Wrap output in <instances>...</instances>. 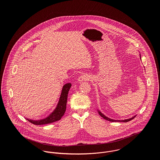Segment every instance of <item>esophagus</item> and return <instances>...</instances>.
<instances>
[{
    "label": "esophagus",
    "mask_w": 160,
    "mask_h": 160,
    "mask_svg": "<svg viewBox=\"0 0 160 160\" xmlns=\"http://www.w3.org/2000/svg\"><path fill=\"white\" fill-rule=\"evenodd\" d=\"M90 79V76H89L88 74H83L82 75H81L79 78H78V81L79 82H82L84 81H89Z\"/></svg>",
    "instance_id": "1"
}]
</instances>
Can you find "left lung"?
Instances as JSON below:
<instances>
[{
  "label": "left lung",
  "mask_w": 160,
  "mask_h": 160,
  "mask_svg": "<svg viewBox=\"0 0 160 160\" xmlns=\"http://www.w3.org/2000/svg\"><path fill=\"white\" fill-rule=\"evenodd\" d=\"M98 114H100L103 119H106V120H107V121H112V122H128V121H131V120H132V119H133L136 116H134V117H132V118H130V119H124V120H113V119H110V118H108V117H107V116H105L104 114H102L100 111H98Z\"/></svg>",
  "instance_id": "left-lung-1"
}]
</instances>
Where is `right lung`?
Returning <instances> with one entry per match:
<instances>
[{
  "label": "right lung",
  "mask_w": 160,
  "mask_h": 160,
  "mask_svg": "<svg viewBox=\"0 0 160 160\" xmlns=\"http://www.w3.org/2000/svg\"><path fill=\"white\" fill-rule=\"evenodd\" d=\"M71 87V84L70 83L66 84L63 86L58 103L55 110L47 118L39 120V121H34L29 119H26L30 122H31L32 124H34L35 125H43V124H50L60 120L62 118V117L63 116V114H65L66 111L68 94Z\"/></svg>",
  "instance_id": "obj_1"
}]
</instances>
